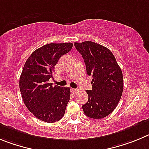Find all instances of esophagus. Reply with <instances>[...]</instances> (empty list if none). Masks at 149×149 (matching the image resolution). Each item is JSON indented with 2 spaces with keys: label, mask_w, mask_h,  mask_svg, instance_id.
<instances>
[{
  "label": "esophagus",
  "mask_w": 149,
  "mask_h": 149,
  "mask_svg": "<svg viewBox=\"0 0 149 149\" xmlns=\"http://www.w3.org/2000/svg\"><path fill=\"white\" fill-rule=\"evenodd\" d=\"M78 91H79V90H78V89H74V88H72V89H71L72 93H76Z\"/></svg>",
  "instance_id": "34e87169"
}]
</instances>
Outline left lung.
Wrapping results in <instances>:
<instances>
[{
	"label": "left lung",
	"instance_id": "8db88e82",
	"mask_svg": "<svg viewBox=\"0 0 149 149\" xmlns=\"http://www.w3.org/2000/svg\"><path fill=\"white\" fill-rule=\"evenodd\" d=\"M92 76V90L86 91L88 101L84 113L92 119H102L113 111L123 91V76L114 56L105 47L93 41L74 44Z\"/></svg>",
	"mask_w": 149,
	"mask_h": 149
}]
</instances>
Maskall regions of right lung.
<instances>
[{"label":"right lung","instance_id":"1","mask_svg":"<svg viewBox=\"0 0 149 149\" xmlns=\"http://www.w3.org/2000/svg\"><path fill=\"white\" fill-rule=\"evenodd\" d=\"M72 43L48 44L36 49L26 61L20 76L19 87L25 105L41 121L53 123L65 114L70 89L56 85L53 77L55 65L72 49Z\"/></svg>","mask_w":149,"mask_h":149}]
</instances>
